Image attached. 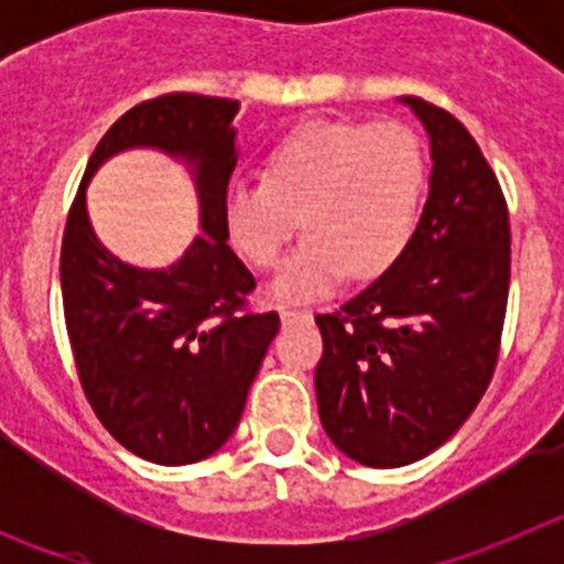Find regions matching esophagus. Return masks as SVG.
<instances>
[{
    "label": "esophagus",
    "mask_w": 564,
    "mask_h": 564,
    "mask_svg": "<svg viewBox=\"0 0 564 564\" xmlns=\"http://www.w3.org/2000/svg\"><path fill=\"white\" fill-rule=\"evenodd\" d=\"M279 318H282V325H305V322H311L313 313L311 311H302V307H282L279 311Z\"/></svg>",
    "instance_id": "1"
}]
</instances>
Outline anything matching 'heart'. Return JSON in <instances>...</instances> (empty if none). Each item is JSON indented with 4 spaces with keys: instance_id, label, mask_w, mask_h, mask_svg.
Here are the masks:
<instances>
[{
    "instance_id": "heart-1",
    "label": "heart",
    "mask_w": 564,
    "mask_h": 564,
    "mask_svg": "<svg viewBox=\"0 0 564 564\" xmlns=\"http://www.w3.org/2000/svg\"><path fill=\"white\" fill-rule=\"evenodd\" d=\"M426 152L410 127L305 121L262 158V181L226 192L234 246L257 268L276 265L302 226L305 239L273 279V296L307 302L344 273L372 279L398 262L426 197Z\"/></svg>"
}]
</instances>
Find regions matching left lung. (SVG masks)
<instances>
[{
    "label": "left lung",
    "instance_id": "8db88e82",
    "mask_svg": "<svg viewBox=\"0 0 564 564\" xmlns=\"http://www.w3.org/2000/svg\"><path fill=\"white\" fill-rule=\"evenodd\" d=\"M401 104L430 134V197L406 251L376 282L322 313L318 417L361 466L435 452L480 403L500 356L511 282L508 208L495 172L455 115Z\"/></svg>",
    "mask_w": 564,
    "mask_h": 564
}]
</instances>
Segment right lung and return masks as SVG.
<instances>
[{
  "label": "right lung",
  "instance_id": "add662e5",
  "mask_svg": "<svg viewBox=\"0 0 564 564\" xmlns=\"http://www.w3.org/2000/svg\"><path fill=\"white\" fill-rule=\"evenodd\" d=\"M237 112L239 101L192 93L129 109L89 158L64 228V318L84 395L115 441L161 466L206 460L234 435L279 333L276 313L246 311L257 282L228 248ZM127 148H158L193 172L204 234L169 269L121 263L88 223L91 174Z\"/></svg>",
  "mask_w": 564,
  "mask_h": 564
}]
</instances>
